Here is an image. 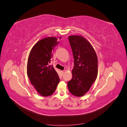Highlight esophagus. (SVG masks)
Wrapping results in <instances>:
<instances>
[{"instance_id": "1", "label": "esophagus", "mask_w": 127, "mask_h": 127, "mask_svg": "<svg viewBox=\"0 0 127 127\" xmlns=\"http://www.w3.org/2000/svg\"><path fill=\"white\" fill-rule=\"evenodd\" d=\"M64 71H61V74H64Z\"/></svg>"}]
</instances>
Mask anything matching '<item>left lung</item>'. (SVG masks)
<instances>
[{"label": "left lung", "instance_id": "1", "mask_svg": "<svg viewBox=\"0 0 127 127\" xmlns=\"http://www.w3.org/2000/svg\"><path fill=\"white\" fill-rule=\"evenodd\" d=\"M74 59L72 79L68 82L69 92L82 96L89 91L97 76V57L92 45L81 36L68 37Z\"/></svg>", "mask_w": 127, "mask_h": 127}]
</instances>
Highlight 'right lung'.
I'll use <instances>...</instances> for the list:
<instances>
[{
  "mask_svg": "<svg viewBox=\"0 0 127 127\" xmlns=\"http://www.w3.org/2000/svg\"><path fill=\"white\" fill-rule=\"evenodd\" d=\"M59 42L55 37L44 38L33 46L29 54L27 74L31 83L43 96L54 93L60 81L57 72L50 64L53 50Z\"/></svg>",
  "mask_w": 127,
  "mask_h": 127,
  "instance_id": "1",
  "label": "right lung"
}]
</instances>
